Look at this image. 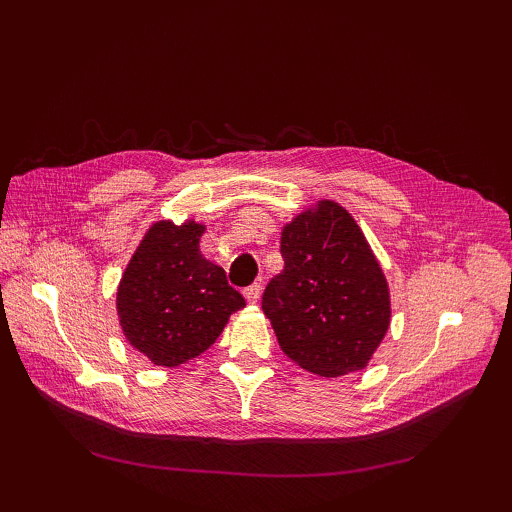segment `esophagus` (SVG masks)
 I'll use <instances>...</instances> for the list:
<instances>
[{
	"instance_id": "obj_1",
	"label": "esophagus",
	"mask_w": 512,
	"mask_h": 512,
	"mask_svg": "<svg viewBox=\"0 0 512 512\" xmlns=\"http://www.w3.org/2000/svg\"><path fill=\"white\" fill-rule=\"evenodd\" d=\"M260 292H262V286L260 284H252V286H247L245 290H243V297L247 299V303H258V299H260Z\"/></svg>"
}]
</instances>
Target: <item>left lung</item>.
Here are the masks:
<instances>
[{"instance_id":"1","label":"left lung","mask_w":512,"mask_h":512,"mask_svg":"<svg viewBox=\"0 0 512 512\" xmlns=\"http://www.w3.org/2000/svg\"><path fill=\"white\" fill-rule=\"evenodd\" d=\"M284 271L262 294L284 354L337 378L367 367L391 324V294L359 224L333 200L282 228Z\"/></svg>"}]
</instances>
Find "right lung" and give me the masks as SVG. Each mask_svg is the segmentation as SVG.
<instances>
[{"instance_id": "obj_1", "label": "right lung", "mask_w": 512, "mask_h": 512, "mask_svg": "<svg viewBox=\"0 0 512 512\" xmlns=\"http://www.w3.org/2000/svg\"><path fill=\"white\" fill-rule=\"evenodd\" d=\"M205 226L160 220L138 243L117 288L128 342L153 365L177 367L203 354L245 299L222 267L200 254Z\"/></svg>"}]
</instances>
